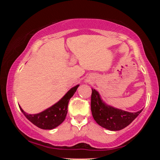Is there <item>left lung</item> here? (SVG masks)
Masks as SVG:
<instances>
[{
    "instance_id": "1",
    "label": "left lung",
    "mask_w": 160,
    "mask_h": 160,
    "mask_svg": "<svg viewBox=\"0 0 160 160\" xmlns=\"http://www.w3.org/2000/svg\"><path fill=\"white\" fill-rule=\"evenodd\" d=\"M142 110L131 113L107 106L102 101L98 92L95 90L92 91L91 111L93 118L99 126L110 131H120L126 128Z\"/></svg>"
}]
</instances>
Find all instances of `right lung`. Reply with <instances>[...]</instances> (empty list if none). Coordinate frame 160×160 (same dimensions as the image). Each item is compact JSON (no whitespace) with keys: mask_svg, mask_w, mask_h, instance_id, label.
I'll list each match as a JSON object with an SVG mask.
<instances>
[{"mask_svg":"<svg viewBox=\"0 0 160 160\" xmlns=\"http://www.w3.org/2000/svg\"><path fill=\"white\" fill-rule=\"evenodd\" d=\"M79 85L70 89L63 98L52 107L37 114H29L21 109L22 112L29 121L42 129L51 130L58 126L65 120L70 99L73 96Z\"/></svg>","mask_w":160,"mask_h":160,"instance_id":"right-lung-1","label":"right lung"}]
</instances>
